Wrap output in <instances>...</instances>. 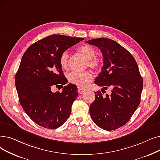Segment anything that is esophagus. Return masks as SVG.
<instances>
[{"mask_svg":"<svg viewBox=\"0 0 160 160\" xmlns=\"http://www.w3.org/2000/svg\"><path fill=\"white\" fill-rule=\"evenodd\" d=\"M78 93H80V94H82V93H84L85 92H86V89H83V88H78Z\"/></svg>","mask_w":160,"mask_h":160,"instance_id":"1","label":"esophagus"}]
</instances>
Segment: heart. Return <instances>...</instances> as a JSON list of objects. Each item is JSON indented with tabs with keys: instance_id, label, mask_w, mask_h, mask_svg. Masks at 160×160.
<instances>
[{
	"instance_id": "heart-1",
	"label": "heart",
	"mask_w": 160,
	"mask_h": 160,
	"mask_svg": "<svg viewBox=\"0 0 160 160\" xmlns=\"http://www.w3.org/2000/svg\"><path fill=\"white\" fill-rule=\"evenodd\" d=\"M77 52L82 55L88 59V65L91 68L98 70L102 65L101 60L96 58L97 51L95 48L89 45H83L80 46ZM69 56L67 52L61 53L59 57V62L61 67L63 69H67L68 67ZM93 78V72L90 71L84 72H71L67 74V79L68 82L80 88L86 86L89 83L91 82Z\"/></svg>"
}]
</instances>
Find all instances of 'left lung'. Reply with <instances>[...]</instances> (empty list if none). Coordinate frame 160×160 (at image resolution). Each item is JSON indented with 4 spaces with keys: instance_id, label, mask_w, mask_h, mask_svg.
Listing matches in <instances>:
<instances>
[{
    "instance_id": "obj_1",
    "label": "left lung",
    "mask_w": 160,
    "mask_h": 160,
    "mask_svg": "<svg viewBox=\"0 0 160 160\" xmlns=\"http://www.w3.org/2000/svg\"><path fill=\"white\" fill-rule=\"evenodd\" d=\"M86 42L98 47L103 56V66L95 84L102 87V93L108 87L112 88L105 97L100 91L95 92L90 116L101 129L120 128L130 120L141 102L143 82L138 67L133 55L114 40L98 38Z\"/></svg>"
}]
</instances>
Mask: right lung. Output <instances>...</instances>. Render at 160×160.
<instances>
[{"instance_id":"obj_1","label":"right lung","mask_w":160,"mask_h":160,"mask_svg":"<svg viewBox=\"0 0 160 160\" xmlns=\"http://www.w3.org/2000/svg\"><path fill=\"white\" fill-rule=\"evenodd\" d=\"M83 40L52 34L31 45L23 55L15 77L19 101L25 113L41 127L58 128L70 116L78 95L77 87L62 86L61 93H53L51 88L67 84L60 55Z\"/></svg>"}]
</instances>
